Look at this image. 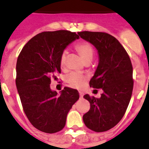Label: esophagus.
I'll use <instances>...</instances> for the list:
<instances>
[{
	"instance_id": "34e87169",
	"label": "esophagus",
	"mask_w": 149,
	"mask_h": 149,
	"mask_svg": "<svg viewBox=\"0 0 149 149\" xmlns=\"http://www.w3.org/2000/svg\"><path fill=\"white\" fill-rule=\"evenodd\" d=\"M79 95H80V98H83V97H84V93H83V92L80 91L79 92Z\"/></svg>"
}]
</instances>
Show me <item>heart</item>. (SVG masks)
<instances>
[{
  "mask_svg": "<svg viewBox=\"0 0 149 149\" xmlns=\"http://www.w3.org/2000/svg\"><path fill=\"white\" fill-rule=\"evenodd\" d=\"M76 51L79 53L82 59L84 62L88 61H91L94 57V50L92 45L87 42H81L75 45ZM66 58H67V52L63 51L60 55V65L61 67H64L65 65ZM88 80V77L82 74L72 72L69 74L66 77V81L71 87L74 88H80L83 87L84 84Z\"/></svg>",
  "mask_w": 149,
  "mask_h": 149,
  "instance_id": "b5f03b06",
  "label": "heart"
}]
</instances>
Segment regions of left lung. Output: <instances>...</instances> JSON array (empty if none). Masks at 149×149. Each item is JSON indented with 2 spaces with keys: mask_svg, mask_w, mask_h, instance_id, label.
<instances>
[{
  "mask_svg": "<svg viewBox=\"0 0 149 149\" xmlns=\"http://www.w3.org/2000/svg\"><path fill=\"white\" fill-rule=\"evenodd\" d=\"M78 35L94 45L99 64L90 87L103 90L100 98L85 94L91 104L83 116L85 126L94 132L110 130L122 120L133 90L132 65L126 49L116 38L102 32H79Z\"/></svg>",
  "mask_w": 149,
  "mask_h": 149,
  "instance_id": "obj_1",
  "label": "left lung"
}]
</instances>
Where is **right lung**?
Wrapping results in <instances>:
<instances>
[{"label": "right lung", "instance_id": "add662e5", "mask_svg": "<svg viewBox=\"0 0 149 149\" xmlns=\"http://www.w3.org/2000/svg\"><path fill=\"white\" fill-rule=\"evenodd\" d=\"M79 36L68 30L42 32L22 49L16 65V85L23 111L36 129L46 133L61 131L68 113L79 99L78 91L65 87L58 95L51 80L61 73L60 55Z\"/></svg>", "mask_w": 149, "mask_h": 149}]
</instances>
